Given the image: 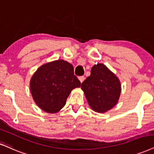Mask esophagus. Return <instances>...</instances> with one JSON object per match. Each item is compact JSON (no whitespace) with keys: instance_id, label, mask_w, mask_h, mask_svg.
I'll return each instance as SVG.
<instances>
[{"instance_id":"34e87169","label":"esophagus","mask_w":154,"mask_h":154,"mask_svg":"<svg viewBox=\"0 0 154 154\" xmlns=\"http://www.w3.org/2000/svg\"><path fill=\"white\" fill-rule=\"evenodd\" d=\"M79 81H80V82L82 83L83 81L85 80V77L83 76V75H82V76H79Z\"/></svg>"}]
</instances>
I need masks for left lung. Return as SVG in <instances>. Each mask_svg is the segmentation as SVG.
Wrapping results in <instances>:
<instances>
[{"instance_id":"obj_1","label":"left lung","mask_w":154,"mask_h":154,"mask_svg":"<svg viewBox=\"0 0 154 154\" xmlns=\"http://www.w3.org/2000/svg\"><path fill=\"white\" fill-rule=\"evenodd\" d=\"M81 88L89 106L98 113L112 109L121 94L119 79L102 63L93 66L91 75L81 83Z\"/></svg>"}]
</instances>
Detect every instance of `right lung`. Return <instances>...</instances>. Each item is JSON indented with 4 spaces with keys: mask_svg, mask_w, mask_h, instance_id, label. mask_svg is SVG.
<instances>
[{
    "mask_svg": "<svg viewBox=\"0 0 154 154\" xmlns=\"http://www.w3.org/2000/svg\"><path fill=\"white\" fill-rule=\"evenodd\" d=\"M71 64L58 60L41 66L33 74L30 88L35 103L43 111L54 113L65 106L73 88L81 86Z\"/></svg>",
    "mask_w": 154,
    "mask_h": 154,
    "instance_id": "obj_1",
    "label": "right lung"
}]
</instances>
